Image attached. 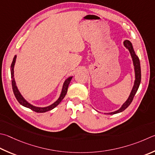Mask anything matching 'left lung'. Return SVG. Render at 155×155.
<instances>
[{
    "label": "left lung",
    "mask_w": 155,
    "mask_h": 155,
    "mask_svg": "<svg viewBox=\"0 0 155 155\" xmlns=\"http://www.w3.org/2000/svg\"><path fill=\"white\" fill-rule=\"evenodd\" d=\"M123 44H124V46L126 47L127 49L129 50V53H130V55L131 56L132 60H133V64L134 66V71H135V81H134V85L133 88H132L131 91L130 93V95L128 97V99L126 100V102L123 104L122 106L120 108L117 110L112 112H108L109 114H114L119 113L120 112H123V110L127 108V107L130 105L131 103L132 100L134 99V97L136 95L137 89L139 88L140 82H141V68H140V60L139 58L136 55V53L134 51V47L132 46L131 43L128 40H125L123 42Z\"/></svg>",
    "instance_id": "left-lung-1"
}]
</instances>
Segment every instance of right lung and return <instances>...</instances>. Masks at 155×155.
<instances>
[{"mask_svg": "<svg viewBox=\"0 0 155 155\" xmlns=\"http://www.w3.org/2000/svg\"><path fill=\"white\" fill-rule=\"evenodd\" d=\"M16 58L17 55H15V57L13 58V60L12 61V64H11V82H12V88H13V91L14 93V95L16 97L17 100L18 101V102L21 105L23 106L26 107V108H28L32 110L35 111L36 112H40V113H43V112H45L47 111H49L51 110H52L55 108V107L57 106L59 104H60L61 100L64 99V97H65V95L67 93V91H68V85L71 81V79L72 77H70L68 78H66V81H64V83L63 84V87H62V89H61V94L59 97L58 99L55 101V102L51 104L50 106H46V107H37V106H35L31 104L29 102H28L27 101L24 99V97L22 96L21 94H20V92L19 91V90L17 87L16 85V83L15 81V78H14V66H15V60H16Z\"/></svg>", "mask_w": 155, "mask_h": 155, "instance_id": "obj_1", "label": "right lung"}]
</instances>
